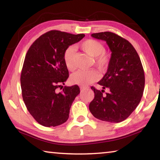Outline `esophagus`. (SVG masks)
Listing matches in <instances>:
<instances>
[{
  "instance_id": "obj_1",
  "label": "esophagus",
  "mask_w": 160,
  "mask_h": 160,
  "mask_svg": "<svg viewBox=\"0 0 160 160\" xmlns=\"http://www.w3.org/2000/svg\"><path fill=\"white\" fill-rule=\"evenodd\" d=\"M86 88V87H85V86H80V89L81 90H84V89H85Z\"/></svg>"
}]
</instances>
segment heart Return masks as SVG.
Segmentation results:
<instances>
[{
  "label": "heart",
  "mask_w": 160,
  "mask_h": 160,
  "mask_svg": "<svg viewBox=\"0 0 160 160\" xmlns=\"http://www.w3.org/2000/svg\"><path fill=\"white\" fill-rule=\"evenodd\" d=\"M80 47L94 58V64L99 70L106 68L109 61V56L105 52L104 47L101 42L95 39H88L80 44ZM75 49L72 47L67 48L63 53V61L68 70H73L75 64ZM98 79V73L94 70H78L70 77L72 83L78 85H87Z\"/></svg>",
  "instance_id": "1"
}]
</instances>
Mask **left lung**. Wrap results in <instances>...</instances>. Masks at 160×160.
I'll use <instances>...</instances> for the list:
<instances>
[{
    "mask_svg": "<svg viewBox=\"0 0 160 160\" xmlns=\"http://www.w3.org/2000/svg\"><path fill=\"white\" fill-rule=\"evenodd\" d=\"M105 41L112 51L107 72L98 84L102 91L92 87L94 98L89 109L94 117L111 123L126 119L136 109L145 88V74L140 57L132 45L113 32L92 34ZM110 92L104 96V89Z\"/></svg>",
    "mask_w": 160,
    "mask_h": 160,
    "instance_id": "obj_1",
    "label": "left lung"
}]
</instances>
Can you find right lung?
Listing matches in <instances>:
<instances>
[{"mask_svg": "<svg viewBox=\"0 0 160 160\" xmlns=\"http://www.w3.org/2000/svg\"><path fill=\"white\" fill-rule=\"evenodd\" d=\"M85 36L51 30L35 40L26 54L20 77L22 95L29 112L42 126H57L69 117L80 88L65 86L61 93L57 92L69 77L63 53Z\"/></svg>", "mask_w": 160, "mask_h": 160, "instance_id": "add662e5", "label": "right lung"}]
</instances>
